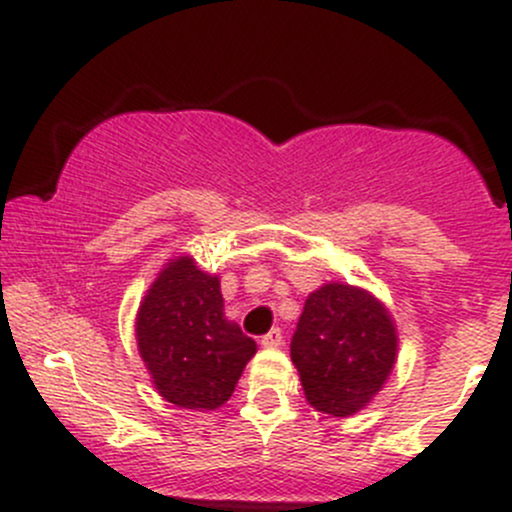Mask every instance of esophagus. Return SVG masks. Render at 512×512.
<instances>
[{
  "label": "esophagus",
  "instance_id": "1",
  "mask_svg": "<svg viewBox=\"0 0 512 512\" xmlns=\"http://www.w3.org/2000/svg\"><path fill=\"white\" fill-rule=\"evenodd\" d=\"M261 344H263V346H266V349H278V346H280V344H283V332H280V329H278V327H273V329H271V332H268V334H266V337H263V339H261Z\"/></svg>",
  "mask_w": 512,
  "mask_h": 512
}]
</instances>
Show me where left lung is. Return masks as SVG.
<instances>
[{"instance_id": "obj_1", "label": "left lung", "mask_w": 512, "mask_h": 512, "mask_svg": "<svg viewBox=\"0 0 512 512\" xmlns=\"http://www.w3.org/2000/svg\"><path fill=\"white\" fill-rule=\"evenodd\" d=\"M290 359L312 408L354 415L376 398L398 359L393 315L364 288L324 283L307 295Z\"/></svg>"}]
</instances>
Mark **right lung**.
<instances>
[{"instance_id": "obj_1", "label": "right lung", "mask_w": 512, "mask_h": 512, "mask_svg": "<svg viewBox=\"0 0 512 512\" xmlns=\"http://www.w3.org/2000/svg\"><path fill=\"white\" fill-rule=\"evenodd\" d=\"M136 344L163 400L185 410H217L232 398L256 342L224 315L219 278L192 256L163 266L136 315Z\"/></svg>"}]
</instances>
